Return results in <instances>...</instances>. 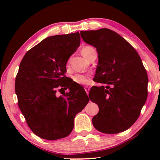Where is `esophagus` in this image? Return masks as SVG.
Instances as JSON below:
<instances>
[{
	"label": "esophagus",
	"instance_id": "34e87169",
	"mask_svg": "<svg viewBox=\"0 0 160 160\" xmlns=\"http://www.w3.org/2000/svg\"><path fill=\"white\" fill-rule=\"evenodd\" d=\"M90 87H88V86H85V92H86L87 94H89V91H90Z\"/></svg>",
	"mask_w": 160,
	"mask_h": 160
}]
</instances>
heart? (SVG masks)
Listing matches in <instances>:
<instances>
[{"instance_id":"heart-1","label":"heart","mask_w":160,"mask_h":160,"mask_svg":"<svg viewBox=\"0 0 160 160\" xmlns=\"http://www.w3.org/2000/svg\"><path fill=\"white\" fill-rule=\"evenodd\" d=\"M93 50H94V48H93L92 47H90V46H86V47H83L82 49L81 50V53H82V55L84 56V57L87 58L89 54H90L91 51ZM73 80L75 82H77L78 84L85 85V84H87L88 82V78L85 75L77 74L73 77Z\"/></svg>"}]
</instances>
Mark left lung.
Wrapping results in <instances>:
<instances>
[{"label":"left lung","mask_w":160,"mask_h":160,"mask_svg":"<svg viewBox=\"0 0 160 160\" xmlns=\"http://www.w3.org/2000/svg\"><path fill=\"white\" fill-rule=\"evenodd\" d=\"M80 35L98 53L95 81L107 85L94 86L89 92L91 101L99 107L93 126L103 133L126 131L139 117L148 97V78L141 58L126 39L111 29L81 31Z\"/></svg>","instance_id":"obj_1"}]
</instances>
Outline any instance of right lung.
Segmentation results:
<instances>
[{"label": "right lung", "instance_id": "right-lung-1", "mask_svg": "<svg viewBox=\"0 0 160 160\" xmlns=\"http://www.w3.org/2000/svg\"><path fill=\"white\" fill-rule=\"evenodd\" d=\"M80 44L78 32L47 37L29 50L20 64L15 78L18 106L29 128L43 139L68 136L75 116L90 100L64 75L68 60ZM63 88L69 92L58 96L57 91Z\"/></svg>", "mask_w": 160, "mask_h": 160}]
</instances>
